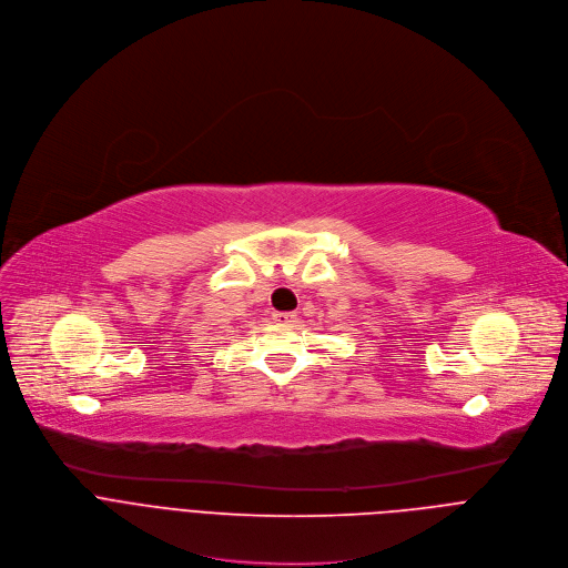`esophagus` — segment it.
<instances>
[{"label":"esophagus","instance_id":"34e87169","mask_svg":"<svg viewBox=\"0 0 568 568\" xmlns=\"http://www.w3.org/2000/svg\"><path fill=\"white\" fill-rule=\"evenodd\" d=\"M273 320H275L277 324H291V322H295V313H286V311H275V313H273Z\"/></svg>","mask_w":568,"mask_h":568}]
</instances>
